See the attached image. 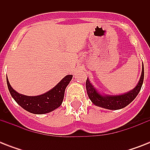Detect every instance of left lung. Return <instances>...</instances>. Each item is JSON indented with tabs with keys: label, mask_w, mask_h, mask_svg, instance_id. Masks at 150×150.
Listing matches in <instances>:
<instances>
[{
	"label": "left lung",
	"mask_w": 150,
	"mask_h": 150,
	"mask_svg": "<svg viewBox=\"0 0 150 150\" xmlns=\"http://www.w3.org/2000/svg\"><path fill=\"white\" fill-rule=\"evenodd\" d=\"M144 79V67L142 64V74L137 86L133 89L121 95H102L87 79L86 82L87 94L93 104L108 110H119L128 106L137 96L142 88Z\"/></svg>",
	"instance_id": "left-lung-1"
}]
</instances>
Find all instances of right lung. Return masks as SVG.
Segmentation results:
<instances>
[{"label": "right lung", "instance_id": "right-lung-1", "mask_svg": "<svg viewBox=\"0 0 150 150\" xmlns=\"http://www.w3.org/2000/svg\"><path fill=\"white\" fill-rule=\"evenodd\" d=\"M72 79V75H66L52 89L40 96H29L16 92L11 86L7 77L8 90L18 104L27 111L35 114H44L58 108L62 103L64 91Z\"/></svg>", "mask_w": 150, "mask_h": 150}]
</instances>
